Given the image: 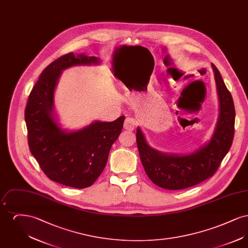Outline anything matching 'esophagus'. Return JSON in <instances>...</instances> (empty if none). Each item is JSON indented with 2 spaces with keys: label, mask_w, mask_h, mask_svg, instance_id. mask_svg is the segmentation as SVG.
<instances>
[{
  "label": "esophagus",
  "mask_w": 248,
  "mask_h": 248,
  "mask_svg": "<svg viewBox=\"0 0 248 248\" xmlns=\"http://www.w3.org/2000/svg\"><path fill=\"white\" fill-rule=\"evenodd\" d=\"M136 125H137V122H136L135 119L132 118V117H128V118L125 119L124 124V129L131 130V131L135 129Z\"/></svg>",
  "instance_id": "34e87169"
}]
</instances>
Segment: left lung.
<instances>
[{"mask_svg": "<svg viewBox=\"0 0 248 248\" xmlns=\"http://www.w3.org/2000/svg\"><path fill=\"white\" fill-rule=\"evenodd\" d=\"M211 66L218 97V116L208 141L189 154H167L154 149L141 128H137L138 149L144 170L154 184L163 189H187L212 177L231 149L234 136V104L220 72L214 64Z\"/></svg>", "mask_w": 248, "mask_h": 248, "instance_id": "1", "label": "left lung"}]
</instances>
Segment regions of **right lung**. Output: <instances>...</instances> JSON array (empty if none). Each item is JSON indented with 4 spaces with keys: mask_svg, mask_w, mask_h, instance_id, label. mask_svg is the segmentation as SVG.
Listing matches in <instances>:
<instances>
[{
    "mask_svg": "<svg viewBox=\"0 0 248 248\" xmlns=\"http://www.w3.org/2000/svg\"><path fill=\"white\" fill-rule=\"evenodd\" d=\"M97 57L69 53L41 73L25 109L28 141L31 154L51 180L83 189L91 186L104 170L112 144L124 122L93 121L77 130L62 127L55 108V91L63 71L73 66L100 65Z\"/></svg>",
    "mask_w": 248,
    "mask_h": 248,
    "instance_id": "1",
    "label": "right lung"
}]
</instances>
